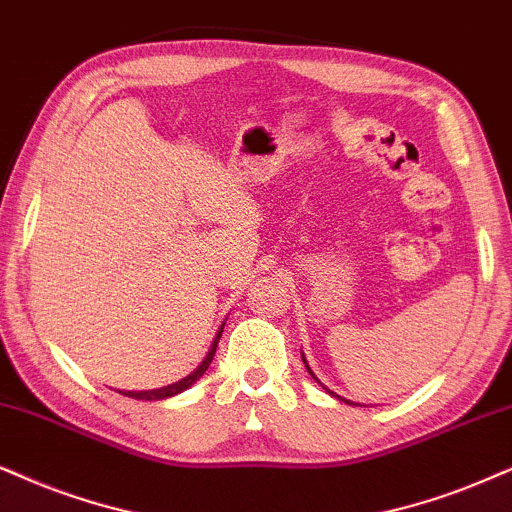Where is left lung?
I'll return each mask as SVG.
<instances>
[{
	"instance_id": "1",
	"label": "left lung",
	"mask_w": 512,
	"mask_h": 512,
	"mask_svg": "<svg viewBox=\"0 0 512 512\" xmlns=\"http://www.w3.org/2000/svg\"><path fill=\"white\" fill-rule=\"evenodd\" d=\"M302 361H304V357H302ZM304 366H307V361H304ZM307 371H309V366H307ZM309 373H312V371H309ZM312 378H314V373H312ZM316 380V378H314ZM323 390H328V387H323ZM328 392H331V390H328ZM333 394V392H331ZM335 397H338V394H335ZM338 399H342V397H338ZM342 401H345V399H342ZM347 404H352V401H347Z\"/></svg>"
}]
</instances>
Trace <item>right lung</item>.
<instances>
[{
    "label": "right lung",
    "instance_id": "right-lung-1",
    "mask_svg": "<svg viewBox=\"0 0 512 512\" xmlns=\"http://www.w3.org/2000/svg\"><path fill=\"white\" fill-rule=\"evenodd\" d=\"M222 331H224V326L219 328V333H217V338H215V342H212V347H210V352H208V357L203 359V364H200L196 371H193L191 375H186L184 380H179V383H174V385H167V387H160V390H151V392H122L125 394V397H132V399H146V401H158V399H167V397H174V394H179V392H184L186 387H191L193 383H196V380L200 378V375H203L205 371H208V366H210V361H212V357H215V349H217V342H219V338H222Z\"/></svg>",
    "mask_w": 512,
    "mask_h": 512
}]
</instances>
